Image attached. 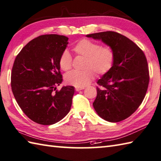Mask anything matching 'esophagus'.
Returning <instances> with one entry per match:
<instances>
[{
  "label": "esophagus",
  "instance_id": "obj_1",
  "mask_svg": "<svg viewBox=\"0 0 161 161\" xmlns=\"http://www.w3.org/2000/svg\"><path fill=\"white\" fill-rule=\"evenodd\" d=\"M75 90H76V91L78 92V91H80V90H84V87H76V88H75Z\"/></svg>",
  "mask_w": 161,
  "mask_h": 161
}]
</instances>
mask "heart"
I'll return each instance as SVG.
<instances>
[{
  "label": "heart",
  "instance_id": "b5f03b06",
  "mask_svg": "<svg viewBox=\"0 0 161 161\" xmlns=\"http://www.w3.org/2000/svg\"><path fill=\"white\" fill-rule=\"evenodd\" d=\"M76 55L85 58L83 71H72L64 76L67 83L76 87H84L89 84L95 76V72L99 76L108 73L113 68L115 53L110 46H101L99 43L88 39L78 41L73 47ZM73 58L67 50L62 52L59 65L62 70L67 71L72 67Z\"/></svg>",
  "mask_w": 161,
  "mask_h": 161
}]
</instances>
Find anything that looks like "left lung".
<instances>
[{
	"mask_svg": "<svg viewBox=\"0 0 161 161\" xmlns=\"http://www.w3.org/2000/svg\"><path fill=\"white\" fill-rule=\"evenodd\" d=\"M101 39L114 49L113 68L97 81V95L93 106L99 115L110 122L130 117L139 108L149 82L148 64L145 53L128 37L114 31L86 35Z\"/></svg>",
	"mask_w": 161,
	"mask_h": 161,
	"instance_id": "left-lung-1",
	"label": "left lung"
}]
</instances>
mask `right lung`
<instances>
[{
	"mask_svg": "<svg viewBox=\"0 0 161 161\" xmlns=\"http://www.w3.org/2000/svg\"><path fill=\"white\" fill-rule=\"evenodd\" d=\"M64 35H44L32 39L16 55L11 87L19 107L28 118L51 125L69 112L73 86L56 87L62 81L59 60L68 44Z\"/></svg>",
	"mask_w": 161,
	"mask_h": 161,
	"instance_id": "obj_1",
	"label": "right lung"
}]
</instances>
